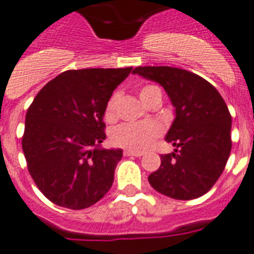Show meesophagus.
Here are the masks:
<instances>
[{"instance_id": "obj_1", "label": "esophagus", "mask_w": 254, "mask_h": 254, "mask_svg": "<svg viewBox=\"0 0 254 254\" xmlns=\"http://www.w3.org/2000/svg\"><path fill=\"white\" fill-rule=\"evenodd\" d=\"M124 154H125V156H131V157H141V156H142L144 153H142V152H133V150H125V152H124Z\"/></svg>"}]
</instances>
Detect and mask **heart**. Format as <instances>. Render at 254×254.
I'll return each mask as SVG.
<instances>
[{
  "mask_svg": "<svg viewBox=\"0 0 254 254\" xmlns=\"http://www.w3.org/2000/svg\"><path fill=\"white\" fill-rule=\"evenodd\" d=\"M156 93H161L157 86H144L140 89V98L144 104H148ZM116 105H117V96L114 94L109 98V101L105 106V120L113 121L116 119ZM162 133L161 125L156 121H144V123H131L123 124L116 129H113L110 140L116 146L133 150V152H141L144 149L149 148L154 138Z\"/></svg>",
  "mask_w": 254,
  "mask_h": 254,
  "instance_id": "1",
  "label": "heart"
}]
</instances>
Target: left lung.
I'll list each match as a JSON object with an SVG mask.
<instances>
[{
  "mask_svg": "<svg viewBox=\"0 0 254 254\" xmlns=\"http://www.w3.org/2000/svg\"><path fill=\"white\" fill-rule=\"evenodd\" d=\"M133 73L161 85L176 114L165 135L176 149L162 154L149 184L176 200L201 197L221 176L232 149V117L224 98L202 77L180 67L138 66Z\"/></svg>",
  "mask_w": 254,
  "mask_h": 254,
  "instance_id": "obj_1",
  "label": "left lung"
}]
</instances>
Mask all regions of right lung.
<instances>
[{
	"mask_svg": "<svg viewBox=\"0 0 254 254\" xmlns=\"http://www.w3.org/2000/svg\"><path fill=\"white\" fill-rule=\"evenodd\" d=\"M131 71L66 70L38 92L25 119L22 137L29 173L53 204L85 209L112 188L123 149H104L105 106Z\"/></svg>",
	"mask_w": 254,
	"mask_h": 254,
	"instance_id": "obj_1",
	"label": "right lung"
}]
</instances>
